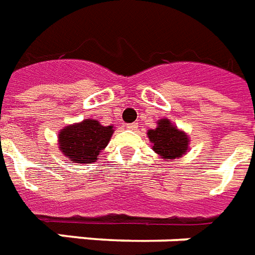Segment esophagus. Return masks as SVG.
I'll use <instances>...</instances> for the list:
<instances>
[{
	"instance_id": "34e87169",
	"label": "esophagus",
	"mask_w": 255,
	"mask_h": 255,
	"mask_svg": "<svg viewBox=\"0 0 255 255\" xmlns=\"http://www.w3.org/2000/svg\"><path fill=\"white\" fill-rule=\"evenodd\" d=\"M127 128H128V129H132V131H133V129H136V128H137V124H136V123L127 124Z\"/></svg>"
}]
</instances>
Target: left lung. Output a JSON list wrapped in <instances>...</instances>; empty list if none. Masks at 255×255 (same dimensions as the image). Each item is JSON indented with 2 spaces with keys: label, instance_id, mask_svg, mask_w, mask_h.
<instances>
[{
  "label": "left lung",
  "instance_id": "8db88e82",
  "mask_svg": "<svg viewBox=\"0 0 255 255\" xmlns=\"http://www.w3.org/2000/svg\"><path fill=\"white\" fill-rule=\"evenodd\" d=\"M149 141L152 148L163 159L180 158L188 147V137L170 123V120L162 119L158 122V127L148 131Z\"/></svg>",
  "mask_w": 255,
  "mask_h": 255
}]
</instances>
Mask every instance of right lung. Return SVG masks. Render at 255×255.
<instances>
[{
  "instance_id": "obj_1",
  "label": "right lung",
  "mask_w": 255,
  "mask_h": 255,
  "mask_svg": "<svg viewBox=\"0 0 255 255\" xmlns=\"http://www.w3.org/2000/svg\"><path fill=\"white\" fill-rule=\"evenodd\" d=\"M112 132V126L104 127L97 120L87 119L64 128L58 133V144L71 162L93 163L107 147Z\"/></svg>"
}]
</instances>
